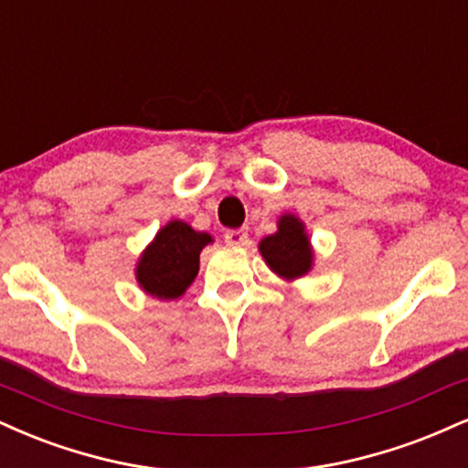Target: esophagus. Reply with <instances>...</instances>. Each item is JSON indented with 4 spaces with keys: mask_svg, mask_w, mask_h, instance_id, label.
Instances as JSON below:
<instances>
[{
    "mask_svg": "<svg viewBox=\"0 0 468 468\" xmlns=\"http://www.w3.org/2000/svg\"><path fill=\"white\" fill-rule=\"evenodd\" d=\"M224 241H227L229 246H244L246 241H249V230H246V229H229L227 233H224Z\"/></svg>",
    "mask_w": 468,
    "mask_h": 468,
    "instance_id": "esophagus-1",
    "label": "esophagus"
}]
</instances>
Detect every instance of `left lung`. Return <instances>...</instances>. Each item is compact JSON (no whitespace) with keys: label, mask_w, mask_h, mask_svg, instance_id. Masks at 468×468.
<instances>
[{"label":"left lung","mask_w":468,"mask_h":468,"mask_svg":"<svg viewBox=\"0 0 468 468\" xmlns=\"http://www.w3.org/2000/svg\"><path fill=\"white\" fill-rule=\"evenodd\" d=\"M268 266L285 279H296L309 272L312 268V249L303 229V222L294 216H283L279 219V230L268 235L259 244Z\"/></svg>","instance_id":"1"}]
</instances>
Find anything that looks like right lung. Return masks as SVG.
Instances as JSON below:
<instances>
[{
	"label": "right lung",
	"mask_w": 468,
	"mask_h": 468,
	"mask_svg": "<svg viewBox=\"0 0 468 468\" xmlns=\"http://www.w3.org/2000/svg\"><path fill=\"white\" fill-rule=\"evenodd\" d=\"M209 241L211 235L198 233L189 224L174 219L156 233L139 259V285L152 296L178 298L198 274L200 250Z\"/></svg>",
	"instance_id": "add662e5"
}]
</instances>
